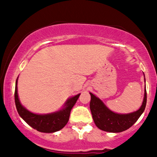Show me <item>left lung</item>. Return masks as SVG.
Instances as JSON below:
<instances>
[{"label":"left lung","instance_id":"left-lung-1","mask_svg":"<svg viewBox=\"0 0 157 157\" xmlns=\"http://www.w3.org/2000/svg\"><path fill=\"white\" fill-rule=\"evenodd\" d=\"M89 93L91 95L90 109L94 122L98 128L107 132L119 133L128 129L137 121L146 106V89H145L143 102L140 109L125 114L113 112L106 107L101 100L92 93Z\"/></svg>","mask_w":157,"mask_h":157}]
</instances>
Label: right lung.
Returning a JSON list of instances; mask_svg holds the SVG:
<instances>
[{
  "instance_id": "right-lung-1",
  "label": "right lung",
  "mask_w": 157,
  "mask_h": 157,
  "mask_svg": "<svg viewBox=\"0 0 157 157\" xmlns=\"http://www.w3.org/2000/svg\"><path fill=\"white\" fill-rule=\"evenodd\" d=\"M17 79L15 82V101L16 109L20 116L29 125L40 132L54 133L60 131L67 124L71 110L76 103L80 94L68 99L62 109L47 114H37L30 112L21 105L17 95Z\"/></svg>"
}]
</instances>
